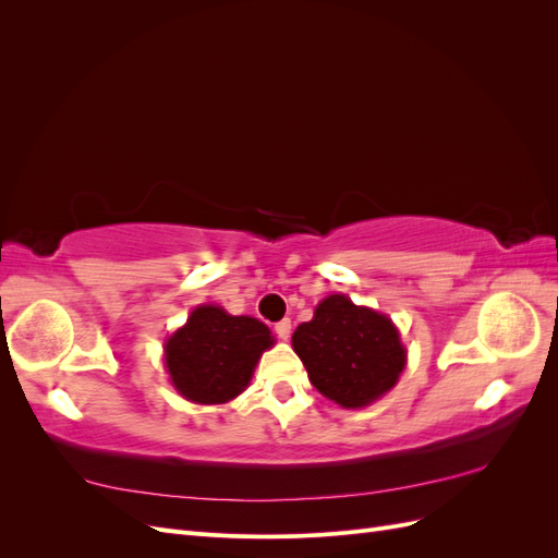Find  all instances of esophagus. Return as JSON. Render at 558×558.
I'll return each mask as SVG.
<instances>
[{"label": "esophagus", "instance_id": "1", "mask_svg": "<svg viewBox=\"0 0 558 558\" xmlns=\"http://www.w3.org/2000/svg\"><path fill=\"white\" fill-rule=\"evenodd\" d=\"M275 332L279 340H289L291 337V318H281L279 324H275Z\"/></svg>", "mask_w": 558, "mask_h": 558}]
</instances>
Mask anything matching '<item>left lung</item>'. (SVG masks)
<instances>
[{
    "mask_svg": "<svg viewBox=\"0 0 558 558\" xmlns=\"http://www.w3.org/2000/svg\"><path fill=\"white\" fill-rule=\"evenodd\" d=\"M291 342L316 391L347 410L367 408L391 391L408 363L393 320L342 293L318 302Z\"/></svg>",
    "mask_w": 558,
    "mask_h": 558,
    "instance_id": "obj_1",
    "label": "left lung"
}]
</instances>
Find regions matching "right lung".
<instances>
[{"label":"right lung","mask_w":558,"mask_h":558,"mask_svg":"<svg viewBox=\"0 0 558 558\" xmlns=\"http://www.w3.org/2000/svg\"><path fill=\"white\" fill-rule=\"evenodd\" d=\"M275 344L265 324L199 305L165 342V367L177 391L197 404H223L248 386L263 351Z\"/></svg>","instance_id":"1"}]
</instances>
